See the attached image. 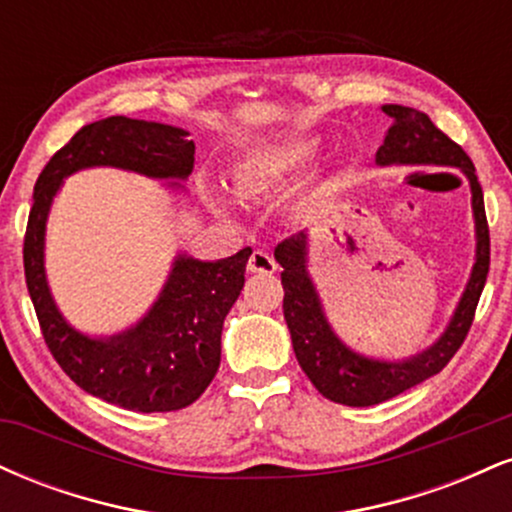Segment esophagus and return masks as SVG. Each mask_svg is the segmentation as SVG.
Returning <instances> with one entry per match:
<instances>
[{"mask_svg":"<svg viewBox=\"0 0 512 512\" xmlns=\"http://www.w3.org/2000/svg\"><path fill=\"white\" fill-rule=\"evenodd\" d=\"M248 269L252 274H274L276 272V262L269 252L264 250H255L248 260Z\"/></svg>","mask_w":512,"mask_h":512,"instance_id":"34e87169","label":"esophagus"}]
</instances>
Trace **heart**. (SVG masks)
<instances>
[{
    "label": "heart",
    "mask_w": 512,
    "mask_h": 512,
    "mask_svg": "<svg viewBox=\"0 0 512 512\" xmlns=\"http://www.w3.org/2000/svg\"><path fill=\"white\" fill-rule=\"evenodd\" d=\"M320 146V139L310 137L289 144L252 149L240 158L236 170H233V187H236L240 195L250 197L272 190V187L286 185V182L296 180L298 175L313 166L317 154H320ZM204 185H207V195L216 209L228 211L236 207V195L233 192L223 190L216 182H204ZM313 197V190L305 192L301 197V204H308Z\"/></svg>",
    "instance_id": "b5f03b06"
}]
</instances>
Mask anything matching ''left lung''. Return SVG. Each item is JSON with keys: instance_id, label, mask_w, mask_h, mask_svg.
Returning a JSON list of instances; mask_svg holds the SVG:
<instances>
[{"instance_id": "8db88e82", "label": "left lung", "mask_w": 512, "mask_h": 512, "mask_svg": "<svg viewBox=\"0 0 512 512\" xmlns=\"http://www.w3.org/2000/svg\"><path fill=\"white\" fill-rule=\"evenodd\" d=\"M380 110L390 117L392 127L387 132L385 144L375 154V166H443L460 170L464 175L469 195H472L474 264L460 301L436 342L416 354L392 358L354 349L332 327L320 291H317L308 269V231L284 240L274 250V260L284 267L281 272L284 320L289 325L298 363L322 397L346 404V407H373V404L387 402L448 366L472 327L474 310H477L486 274H489V226H486L484 195H481V185L474 173V163L464 154L462 146L445 137L428 120V115L392 103L383 105Z\"/></svg>"}]
</instances>
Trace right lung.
<instances>
[{"mask_svg":"<svg viewBox=\"0 0 512 512\" xmlns=\"http://www.w3.org/2000/svg\"><path fill=\"white\" fill-rule=\"evenodd\" d=\"M195 142L182 127L125 115L91 122L43 168L23 240L26 284L45 344L64 373L88 395L129 411H175L207 390L221 363L223 320L245 284L252 250L223 260H197L175 252L156 301L137 322L113 334L79 330L52 296L45 269V233L57 192L69 175L115 168L187 192Z\"/></svg>","mask_w":512,"mask_h":512,"instance_id":"add662e5","label":"right lung"}]
</instances>
